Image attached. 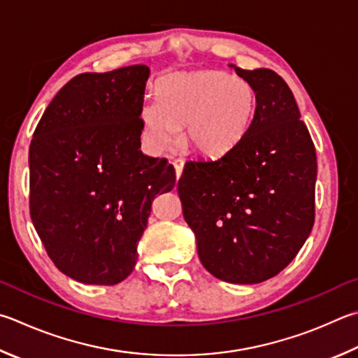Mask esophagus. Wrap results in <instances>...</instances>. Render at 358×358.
Instances as JSON below:
<instances>
[{
  "label": "esophagus",
  "mask_w": 358,
  "mask_h": 358,
  "mask_svg": "<svg viewBox=\"0 0 358 358\" xmlns=\"http://www.w3.org/2000/svg\"><path fill=\"white\" fill-rule=\"evenodd\" d=\"M173 167H175V175H177V180H178L181 177V173H183L185 161L183 159H173Z\"/></svg>",
  "instance_id": "esophagus-1"
}]
</instances>
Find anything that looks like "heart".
<instances>
[{
  "instance_id": "heart-1",
  "label": "heart",
  "mask_w": 358,
  "mask_h": 358,
  "mask_svg": "<svg viewBox=\"0 0 358 358\" xmlns=\"http://www.w3.org/2000/svg\"><path fill=\"white\" fill-rule=\"evenodd\" d=\"M258 96L250 81L224 70L199 69L161 80L157 96L139 109L147 144L153 150L185 144L206 158H219L241 144L252 127Z\"/></svg>"
}]
</instances>
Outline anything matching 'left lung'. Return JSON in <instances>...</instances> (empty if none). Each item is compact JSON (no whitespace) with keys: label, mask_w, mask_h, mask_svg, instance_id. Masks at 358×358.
Here are the masks:
<instances>
[{"label":"left lung","mask_w":358,"mask_h":358,"mask_svg":"<svg viewBox=\"0 0 358 358\" xmlns=\"http://www.w3.org/2000/svg\"><path fill=\"white\" fill-rule=\"evenodd\" d=\"M231 67L257 90L249 133L224 157L187 161L177 189L203 268L219 280L255 285L287 268L307 241L317 164L283 78Z\"/></svg>","instance_id":"8db88e82"}]
</instances>
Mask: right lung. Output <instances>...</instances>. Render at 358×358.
<instances>
[{
    "label": "right lung",
    "instance_id": "add662e5",
    "mask_svg": "<svg viewBox=\"0 0 358 358\" xmlns=\"http://www.w3.org/2000/svg\"><path fill=\"white\" fill-rule=\"evenodd\" d=\"M150 69L81 73L45 109L29 147V213L51 262L86 285L120 283L175 169L142 153L139 109Z\"/></svg>",
    "mask_w": 358,
    "mask_h": 358
}]
</instances>
